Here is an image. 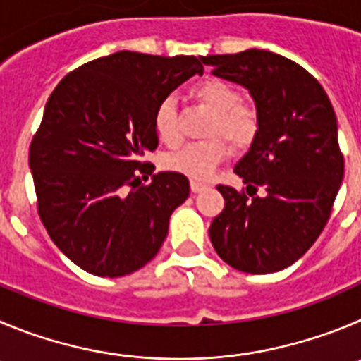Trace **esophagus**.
<instances>
[{
  "mask_svg": "<svg viewBox=\"0 0 361 361\" xmlns=\"http://www.w3.org/2000/svg\"><path fill=\"white\" fill-rule=\"evenodd\" d=\"M207 187H208V185L203 183V181H197V180H192L190 181V190L194 192V194H197V192L204 190V188H207Z\"/></svg>",
  "mask_w": 361,
  "mask_h": 361,
  "instance_id": "34e87169",
  "label": "esophagus"
}]
</instances>
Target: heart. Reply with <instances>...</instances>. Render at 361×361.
<instances>
[{
    "mask_svg": "<svg viewBox=\"0 0 361 361\" xmlns=\"http://www.w3.org/2000/svg\"><path fill=\"white\" fill-rule=\"evenodd\" d=\"M190 97L194 103L212 112L204 130V137L208 139L167 154L164 165L192 180H207L228 157L227 142L237 151L247 149L255 142L260 130V116L255 104L242 99L240 90L233 83L222 78L212 76L201 80L190 89ZM153 121L158 139L165 146L174 147L181 142L180 121L171 97L158 103Z\"/></svg>",
    "mask_w": 361,
    "mask_h": 361,
    "instance_id": "obj_1",
    "label": "heart"
}]
</instances>
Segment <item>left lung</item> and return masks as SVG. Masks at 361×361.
<instances>
[{
	"label": "left lung",
	"instance_id": "obj_1",
	"mask_svg": "<svg viewBox=\"0 0 361 361\" xmlns=\"http://www.w3.org/2000/svg\"><path fill=\"white\" fill-rule=\"evenodd\" d=\"M201 60L244 85L260 116L257 139L235 167L245 188L217 185L224 210L212 221V245L237 271L278 272L312 247L331 215L343 178L335 110L308 71L276 53Z\"/></svg>",
	"mask_w": 361,
	"mask_h": 361
}]
</instances>
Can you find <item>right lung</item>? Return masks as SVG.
<instances>
[{
    "label": "right lung",
    "mask_w": 361,
    "mask_h": 361,
    "mask_svg": "<svg viewBox=\"0 0 361 361\" xmlns=\"http://www.w3.org/2000/svg\"><path fill=\"white\" fill-rule=\"evenodd\" d=\"M203 74L196 56L119 51L71 71L49 96L30 144L37 212L56 247L101 278L153 260L171 214L188 197L187 176L154 174V110Z\"/></svg>",
    "instance_id": "right-lung-1"
}]
</instances>
